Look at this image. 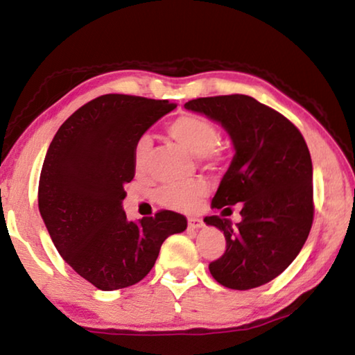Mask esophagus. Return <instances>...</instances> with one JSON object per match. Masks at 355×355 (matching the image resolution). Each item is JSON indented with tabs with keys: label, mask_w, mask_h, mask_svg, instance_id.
I'll use <instances>...</instances> for the list:
<instances>
[{
	"label": "esophagus",
	"mask_w": 355,
	"mask_h": 355,
	"mask_svg": "<svg viewBox=\"0 0 355 355\" xmlns=\"http://www.w3.org/2000/svg\"><path fill=\"white\" fill-rule=\"evenodd\" d=\"M188 227L191 228V230H199V228L203 227V220L200 218H189Z\"/></svg>",
	"instance_id": "esophagus-1"
}]
</instances>
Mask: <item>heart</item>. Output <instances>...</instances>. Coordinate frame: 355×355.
I'll return each instance as SVG.
<instances>
[{
  "label": "heart",
  "instance_id": "1",
  "mask_svg": "<svg viewBox=\"0 0 355 355\" xmlns=\"http://www.w3.org/2000/svg\"><path fill=\"white\" fill-rule=\"evenodd\" d=\"M169 135L172 139L182 144L186 148L197 155V158L203 161H213L219 158V148L216 142L219 139V131L216 125L205 117L200 116H182L173 120L169 125ZM153 142L150 136L144 135L137 137L133 146V163L137 171L144 169L152 153ZM208 183L205 180L197 178L186 183L167 184L158 192L161 203L173 209H189L199 205L200 200L207 196Z\"/></svg>",
  "mask_w": 355,
  "mask_h": 355
}]
</instances>
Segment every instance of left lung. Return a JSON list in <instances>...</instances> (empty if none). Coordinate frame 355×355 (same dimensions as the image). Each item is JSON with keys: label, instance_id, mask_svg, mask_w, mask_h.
Here are the masks:
<instances>
[{"label": "left lung", "instance_id": "obj_1", "mask_svg": "<svg viewBox=\"0 0 355 355\" xmlns=\"http://www.w3.org/2000/svg\"><path fill=\"white\" fill-rule=\"evenodd\" d=\"M188 111L222 125L235 155L213 197V208L241 202V222L208 216L224 232L227 249L209 263L216 282L232 290L268 284L290 266L313 222V166L300 131L249 95L191 100Z\"/></svg>", "mask_w": 355, "mask_h": 355}]
</instances>
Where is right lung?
I'll return each mask as SVG.
<instances>
[{
    "instance_id": "right-lung-1",
    "label": "right lung",
    "mask_w": 355,
    "mask_h": 355,
    "mask_svg": "<svg viewBox=\"0 0 355 355\" xmlns=\"http://www.w3.org/2000/svg\"><path fill=\"white\" fill-rule=\"evenodd\" d=\"M173 107L167 100L101 95L71 114L46 150L40 216L59 255L101 291L141 282L164 239L188 227L167 209L135 222L122 208L136 139Z\"/></svg>"
}]
</instances>
